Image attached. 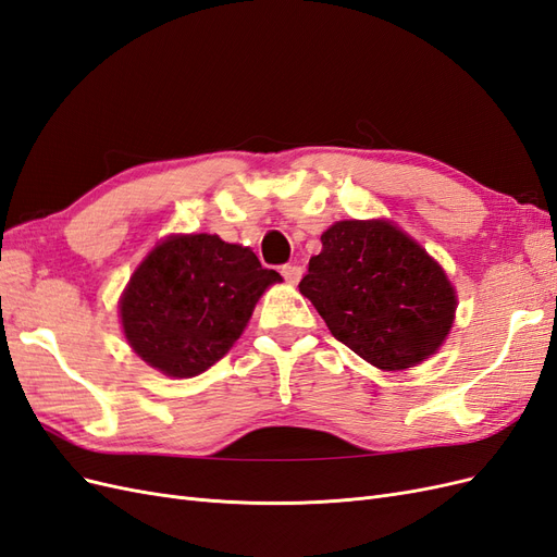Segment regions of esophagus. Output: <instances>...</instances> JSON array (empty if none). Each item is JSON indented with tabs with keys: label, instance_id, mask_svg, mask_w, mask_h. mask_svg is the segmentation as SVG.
<instances>
[{
	"label": "esophagus",
	"instance_id": "1",
	"mask_svg": "<svg viewBox=\"0 0 557 557\" xmlns=\"http://www.w3.org/2000/svg\"><path fill=\"white\" fill-rule=\"evenodd\" d=\"M281 274L290 285H297L299 278H301V267H297V264H283L281 267Z\"/></svg>",
	"mask_w": 557,
	"mask_h": 557
}]
</instances>
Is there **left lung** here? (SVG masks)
<instances>
[{
    "label": "left lung",
    "instance_id": "left-lung-1",
    "mask_svg": "<svg viewBox=\"0 0 557 557\" xmlns=\"http://www.w3.org/2000/svg\"><path fill=\"white\" fill-rule=\"evenodd\" d=\"M320 242L299 293L334 339L383 372L416 367L440 350L458 297L423 246L387 221H339Z\"/></svg>",
    "mask_w": 557,
    "mask_h": 557
}]
</instances>
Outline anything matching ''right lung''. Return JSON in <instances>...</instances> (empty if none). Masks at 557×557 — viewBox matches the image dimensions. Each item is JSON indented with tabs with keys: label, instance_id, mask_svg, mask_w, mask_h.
Returning a JSON list of instances; mask_svg holds the SVG:
<instances>
[{
	"label": "right lung",
	"instance_id": "obj_1",
	"mask_svg": "<svg viewBox=\"0 0 557 557\" xmlns=\"http://www.w3.org/2000/svg\"><path fill=\"white\" fill-rule=\"evenodd\" d=\"M278 281L250 248L218 234H174L148 252L123 290L125 339L158 372L197 376L239 339L258 299Z\"/></svg>",
	"mask_w": 557,
	"mask_h": 557
}]
</instances>
